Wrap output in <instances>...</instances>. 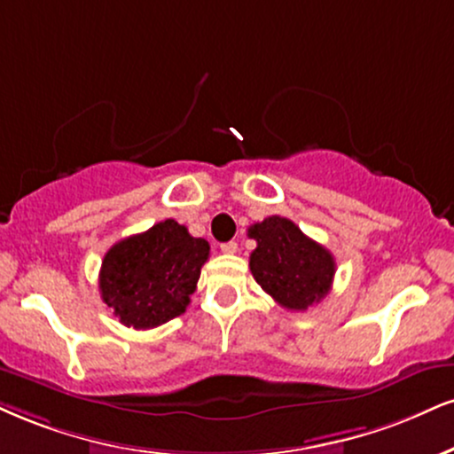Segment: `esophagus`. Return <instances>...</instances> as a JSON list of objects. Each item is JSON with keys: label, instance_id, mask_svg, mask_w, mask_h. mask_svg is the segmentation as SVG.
<instances>
[{"label": "esophagus", "instance_id": "34e87169", "mask_svg": "<svg viewBox=\"0 0 454 454\" xmlns=\"http://www.w3.org/2000/svg\"><path fill=\"white\" fill-rule=\"evenodd\" d=\"M237 249H239V245L234 243V241H228V243H222V251L223 254H228V255H232V254H237Z\"/></svg>", "mask_w": 454, "mask_h": 454}]
</instances>
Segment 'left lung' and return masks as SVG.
<instances>
[{
    "label": "left lung",
    "mask_w": 454,
    "mask_h": 454,
    "mask_svg": "<svg viewBox=\"0 0 454 454\" xmlns=\"http://www.w3.org/2000/svg\"><path fill=\"white\" fill-rule=\"evenodd\" d=\"M247 234L258 243L249 255L251 275L283 309L307 310L327 296L336 262L324 245L281 215L254 223Z\"/></svg>",
    "instance_id": "obj_1"
}]
</instances>
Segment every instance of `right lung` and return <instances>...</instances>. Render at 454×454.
<instances>
[{
    "label": "right lung",
    "mask_w": 454,
    "mask_h": 454,
    "mask_svg": "<svg viewBox=\"0 0 454 454\" xmlns=\"http://www.w3.org/2000/svg\"><path fill=\"white\" fill-rule=\"evenodd\" d=\"M209 258V243L175 220L122 239L107 251L99 272L103 302L120 324L150 330L182 315Z\"/></svg>",
    "instance_id": "add662e5"
}]
</instances>
